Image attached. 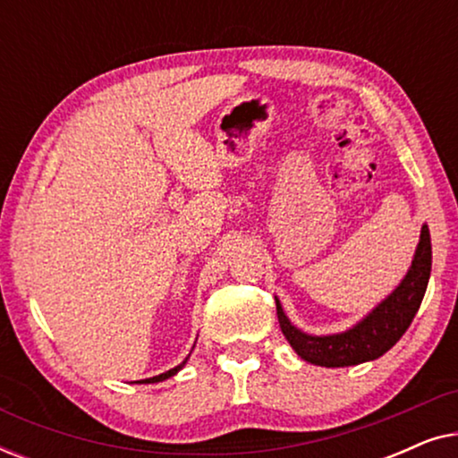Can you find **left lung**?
Wrapping results in <instances>:
<instances>
[{
    "mask_svg": "<svg viewBox=\"0 0 458 458\" xmlns=\"http://www.w3.org/2000/svg\"><path fill=\"white\" fill-rule=\"evenodd\" d=\"M429 273L431 240L429 229L423 227L409 275L394 290L392 296L384 300L365 321L337 335H306L287 321L277 300V318L281 331H284V335L292 344V348L296 350L298 356H302L304 360L312 362V365L350 367L379 359L409 329L419 306H421L425 290H428Z\"/></svg>",
    "mask_w": 458,
    "mask_h": 458,
    "instance_id": "8db88e82",
    "label": "left lung"
}]
</instances>
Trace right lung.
Segmentation results:
<instances>
[{"label": "right lung", "mask_w": 458, "mask_h": 458, "mask_svg": "<svg viewBox=\"0 0 458 458\" xmlns=\"http://www.w3.org/2000/svg\"><path fill=\"white\" fill-rule=\"evenodd\" d=\"M185 365V360L183 362H181V365L179 367H174V369H171V371H166V373H162V375H156V377H152V379H143V381H148V384H154V381H162V379H166V377H173V375L174 373H177L179 371V369L181 367H183Z\"/></svg>", "instance_id": "1"}]
</instances>
